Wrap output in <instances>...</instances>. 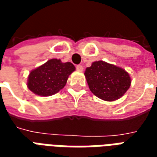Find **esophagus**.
I'll use <instances>...</instances> for the list:
<instances>
[{
	"instance_id": "esophagus-1",
	"label": "esophagus",
	"mask_w": 157,
	"mask_h": 157,
	"mask_svg": "<svg viewBox=\"0 0 157 157\" xmlns=\"http://www.w3.org/2000/svg\"><path fill=\"white\" fill-rule=\"evenodd\" d=\"M75 68H76V70L79 71H83V66H82V65H77Z\"/></svg>"
}]
</instances>
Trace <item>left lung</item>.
I'll list each match as a JSON object with an SVG mask.
<instances>
[{"instance_id": "obj_1", "label": "left lung", "mask_w": 157, "mask_h": 157, "mask_svg": "<svg viewBox=\"0 0 157 157\" xmlns=\"http://www.w3.org/2000/svg\"><path fill=\"white\" fill-rule=\"evenodd\" d=\"M84 74L91 92L108 102L120 98L131 83L129 75L124 69L102 60L93 62Z\"/></svg>"}]
</instances>
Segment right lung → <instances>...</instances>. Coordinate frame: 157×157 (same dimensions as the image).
Returning a JSON list of instances; mask_svg holds the SVG:
<instances>
[{"instance_id": "right-lung-1", "label": "right lung", "mask_w": 157, "mask_h": 157, "mask_svg": "<svg viewBox=\"0 0 157 157\" xmlns=\"http://www.w3.org/2000/svg\"><path fill=\"white\" fill-rule=\"evenodd\" d=\"M75 70L71 62L62 63L57 59H49L30 72L28 87L36 95H54L65 86L68 76Z\"/></svg>"}]
</instances>
